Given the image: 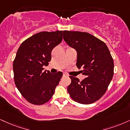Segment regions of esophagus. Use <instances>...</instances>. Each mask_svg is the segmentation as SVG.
Here are the masks:
<instances>
[{
  "label": "esophagus",
  "instance_id": "34e87169",
  "mask_svg": "<svg viewBox=\"0 0 130 130\" xmlns=\"http://www.w3.org/2000/svg\"><path fill=\"white\" fill-rule=\"evenodd\" d=\"M68 75L67 74H66V73H63V76H68Z\"/></svg>",
  "mask_w": 130,
  "mask_h": 130
}]
</instances>
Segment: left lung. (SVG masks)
Listing matches in <instances>:
<instances>
[{
  "label": "left lung",
  "mask_w": 130,
  "mask_h": 130,
  "mask_svg": "<svg viewBox=\"0 0 130 130\" xmlns=\"http://www.w3.org/2000/svg\"><path fill=\"white\" fill-rule=\"evenodd\" d=\"M63 39L77 52L76 66L86 78L79 81L70 76L68 87L70 96L75 102L90 104L104 95L114 74L113 58L105 43L87 32L63 31Z\"/></svg>",
  "instance_id": "1"
}]
</instances>
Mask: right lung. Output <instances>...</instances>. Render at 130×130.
Instances as JSON below:
<instances>
[{
  "mask_svg": "<svg viewBox=\"0 0 130 130\" xmlns=\"http://www.w3.org/2000/svg\"><path fill=\"white\" fill-rule=\"evenodd\" d=\"M62 31H43L21 44L13 62L14 78L19 92L30 103L42 105L50 100L62 76L61 72L43 71L51 52L61 42Z\"/></svg>",
  "mask_w": 130,
  "mask_h": 130,
  "instance_id": "right-lung-1",
  "label": "right lung"
}]
</instances>
